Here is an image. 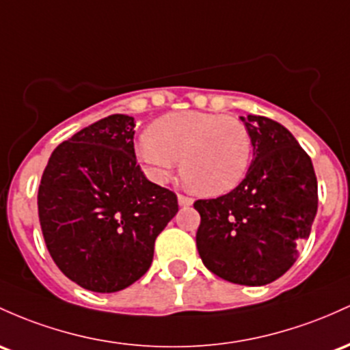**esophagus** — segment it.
Instances as JSON below:
<instances>
[{
    "mask_svg": "<svg viewBox=\"0 0 350 350\" xmlns=\"http://www.w3.org/2000/svg\"><path fill=\"white\" fill-rule=\"evenodd\" d=\"M178 202L179 206L186 207V206H191L194 202L193 198H189V196H184V194H178Z\"/></svg>",
    "mask_w": 350,
    "mask_h": 350,
    "instance_id": "34e87169",
    "label": "esophagus"
}]
</instances>
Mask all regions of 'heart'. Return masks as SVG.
I'll return each instance as SVG.
<instances>
[{
  "mask_svg": "<svg viewBox=\"0 0 350 350\" xmlns=\"http://www.w3.org/2000/svg\"><path fill=\"white\" fill-rule=\"evenodd\" d=\"M137 159L157 184L167 183L181 161V176L191 189L219 196L244 181L252 159V137L236 118L181 111L149 126L137 146Z\"/></svg>",
  "mask_w": 350,
  "mask_h": 350,
  "instance_id": "heart-1",
  "label": "heart"
}]
</instances>
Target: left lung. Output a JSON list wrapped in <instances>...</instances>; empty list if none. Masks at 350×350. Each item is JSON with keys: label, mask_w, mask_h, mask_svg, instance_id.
Here are the masks:
<instances>
[{"label": "left lung", "mask_w": 350, "mask_h": 350, "mask_svg": "<svg viewBox=\"0 0 350 350\" xmlns=\"http://www.w3.org/2000/svg\"><path fill=\"white\" fill-rule=\"evenodd\" d=\"M254 159L244 181L216 199H199V256L213 274L241 286H266L286 274L317 213L312 161L279 122L241 118Z\"/></svg>", "instance_id": "left-lung-1"}]
</instances>
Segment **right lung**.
<instances>
[{"mask_svg":"<svg viewBox=\"0 0 350 350\" xmlns=\"http://www.w3.org/2000/svg\"><path fill=\"white\" fill-rule=\"evenodd\" d=\"M136 121L99 119L53 151L38 191L46 247L59 271L93 293L146 274L178 196L148 181L134 154Z\"/></svg>","mask_w":350,"mask_h":350,"instance_id":"obj_1","label":"right lung"}]
</instances>
